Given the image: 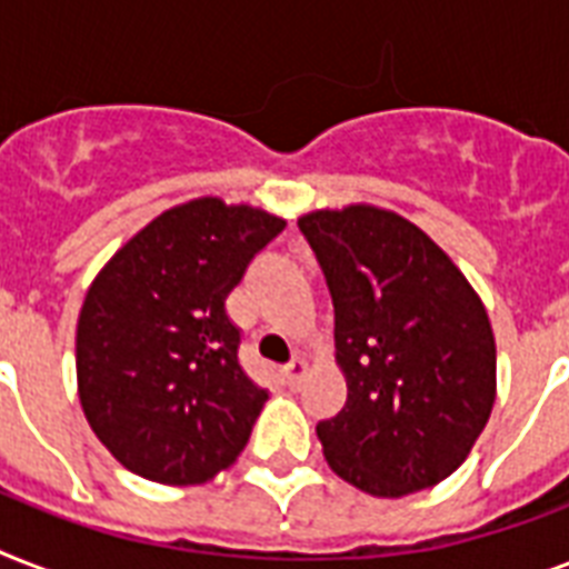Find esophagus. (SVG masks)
<instances>
[{"mask_svg": "<svg viewBox=\"0 0 569 569\" xmlns=\"http://www.w3.org/2000/svg\"><path fill=\"white\" fill-rule=\"evenodd\" d=\"M307 369H310V366H307V360H303V357H292V360L283 366V380L289 383V387H295V383H301L303 375H307Z\"/></svg>", "mask_w": 569, "mask_h": 569, "instance_id": "34e87169", "label": "esophagus"}]
</instances>
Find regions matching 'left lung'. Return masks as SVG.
Returning a JSON list of instances; mask_svg holds the SVG:
<instances>
[{
    "label": "left lung",
    "mask_w": 569,
    "mask_h": 569,
    "mask_svg": "<svg viewBox=\"0 0 569 569\" xmlns=\"http://www.w3.org/2000/svg\"><path fill=\"white\" fill-rule=\"evenodd\" d=\"M337 312L348 401L316 425L328 467L378 499L440 485L467 460L496 401V339L449 253L372 203L298 218Z\"/></svg>",
    "instance_id": "8db88e82"
}]
</instances>
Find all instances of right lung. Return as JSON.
I'll list each match as a JSON object with an SVG mask.
<instances>
[{
	"mask_svg": "<svg viewBox=\"0 0 569 569\" xmlns=\"http://www.w3.org/2000/svg\"><path fill=\"white\" fill-rule=\"evenodd\" d=\"M283 227L257 206L197 197L93 277L76 325L79 401L129 472L189 487L236 463L268 392L241 369L223 301Z\"/></svg>",
	"mask_w": 569,
	"mask_h": 569,
	"instance_id": "1",
	"label": "right lung"
}]
</instances>
